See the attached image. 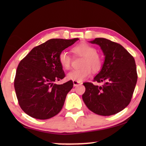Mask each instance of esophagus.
Returning a JSON list of instances; mask_svg holds the SVG:
<instances>
[{"mask_svg":"<svg viewBox=\"0 0 146 146\" xmlns=\"http://www.w3.org/2000/svg\"><path fill=\"white\" fill-rule=\"evenodd\" d=\"M73 84L74 86H77L81 85L82 82H79V81H76V80H73Z\"/></svg>","mask_w":146,"mask_h":146,"instance_id":"34e87169","label":"esophagus"}]
</instances>
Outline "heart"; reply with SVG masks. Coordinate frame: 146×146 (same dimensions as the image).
<instances>
[{"label": "heart", "instance_id": "heart-1", "mask_svg": "<svg viewBox=\"0 0 146 146\" xmlns=\"http://www.w3.org/2000/svg\"><path fill=\"white\" fill-rule=\"evenodd\" d=\"M72 52L76 55L83 56L81 62V68L74 69L68 74L67 78L76 81H82L90 76L92 69L96 72L102 66V58L97 52L95 47L86 42L78 44L72 48ZM58 61L62 68L68 70L71 66V58L65 51H62L58 55Z\"/></svg>", "mask_w": 146, "mask_h": 146}]
</instances>
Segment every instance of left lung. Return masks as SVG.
I'll list each match as a JSON object with an SVG mask.
<instances>
[{"label":"left lung","instance_id":"left-lung-1","mask_svg":"<svg viewBox=\"0 0 146 146\" xmlns=\"http://www.w3.org/2000/svg\"><path fill=\"white\" fill-rule=\"evenodd\" d=\"M91 43L101 47L105 56L102 68L93 80L102 86L84 82L83 101L90 110L100 115H111L123 110L131 102L137 74L133 57L117 42L97 38Z\"/></svg>","mask_w":146,"mask_h":146}]
</instances>
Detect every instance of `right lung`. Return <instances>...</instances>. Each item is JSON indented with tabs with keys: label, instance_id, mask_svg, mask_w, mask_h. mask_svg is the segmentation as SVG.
I'll list each match as a JSON object with an SVG mask.
<instances>
[{
	"label": "right lung",
	"instance_id": "1",
	"mask_svg": "<svg viewBox=\"0 0 146 146\" xmlns=\"http://www.w3.org/2000/svg\"><path fill=\"white\" fill-rule=\"evenodd\" d=\"M78 40H48L32 49L20 62L14 86L19 106L27 114L46 119L61 111L73 82L54 84L65 77L58 55Z\"/></svg>",
	"mask_w": 146,
	"mask_h": 146
}]
</instances>
